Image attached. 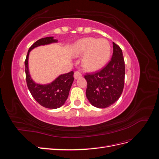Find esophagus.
<instances>
[{"mask_svg": "<svg viewBox=\"0 0 159 159\" xmlns=\"http://www.w3.org/2000/svg\"><path fill=\"white\" fill-rule=\"evenodd\" d=\"M74 78H75V80H76V79H78V78H80V77H81V74L80 73V71H75L74 72Z\"/></svg>", "mask_w": 159, "mask_h": 159, "instance_id": "esophagus-1", "label": "esophagus"}]
</instances>
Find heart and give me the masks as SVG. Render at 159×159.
<instances>
[{
	"mask_svg": "<svg viewBox=\"0 0 159 159\" xmlns=\"http://www.w3.org/2000/svg\"><path fill=\"white\" fill-rule=\"evenodd\" d=\"M71 53L75 56L85 54L82 60L84 68L89 71H96L108 61L111 47L105 39L85 38L75 43L71 47Z\"/></svg>",
	"mask_w": 159,
	"mask_h": 159,
	"instance_id": "obj_1",
	"label": "heart"
}]
</instances>
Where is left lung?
<instances>
[{
  "instance_id": "8db88e82",
  "label": "left lung",
  "mask_w": 159,
  "mask_h": 159,
  "mask_svg": "<svg viewBox=\"0 0 159 159\" xmlns=\"http://www.w3.org/2000/svg\"><path fill=\"white\" fill-rule=\"evenodd\" d=\"M113 53L109 63L97 72L85 75L86 97L94 107L106 108L121 96L125 81V61L121 49L113 42Z\"/></svg>"
}]
</instances>
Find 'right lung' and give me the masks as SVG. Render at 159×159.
<instances>
[{
	"label": "right lung",
	"mask_w": 159,
	"mask_h": 159,
	"mask_svg": "<svg viewBox=\"0 0 159 159\" xmlns=\"http://www.w3.org/2000/svg\"><path fill=\"white\" fill-rule=\"evenodd\" d=\"M57 42L54 37H46L37 40L31 46L25 61L26 80L28 88L32 97L42 106L48 109H57L63 105L68 99L70 89L74 81V71L61 74L52 83L41 85L35 83L31 78L28 70V56L30 52L35 48Z\"/></svg>",
	"instance_id": "1"
}]
</instances>
